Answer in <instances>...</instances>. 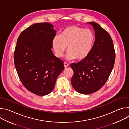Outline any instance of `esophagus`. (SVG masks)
I'll return each mask as SVG.
<instances>
[{"mask_svg":"<svg viewBox=\"0 0 129 129\" xmlns=\"http://www.w3.org/2000/svg\"><path fill=\"white\" fill-rule=\"evenodd\" d=\"M64 65L65 68L67 67L68 66V65H69V64H68L67 63H66V62H64Z\"/></svg>","mask_w":129,"mask_h":129,"instance_id":"obj_1","label":"esophagus"}]
</instances>
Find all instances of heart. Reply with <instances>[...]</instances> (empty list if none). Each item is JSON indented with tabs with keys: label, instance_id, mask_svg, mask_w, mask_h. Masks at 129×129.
<instances>
[{
	"label": "heart",
	"instance_id": "b5f03b06",
	"mask_svg": "<svg viewBox=\"0 0 129 129\" xmlns=\"http://www.w3.org/2000/svg\"><path fill=\"white\" fill-rule=\"evenodd\" d=\"M94 41V35L90 29L71 25L65 28L61 36H55L52 44L57 57H62L68 46L67 59L82 60L91 52Z\"/></svg>",
	"mask_w": 129,
	"mask_h": 129
}]
</instances>
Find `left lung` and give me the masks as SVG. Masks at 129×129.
Masks as SVG:
<instances>
[{
  "label": "left lung",
  "instance_id": "left-lung-1",
  "mask_svg": "<svg viewBox=\"0 0 129 129\" xmlns=\"http://www.w3.org/2000/svg\"><path fill=\"white\" fill-rule=\"evenodd\" d=\"M89 23L95 30L92 50L86 58L70 65L74 71L71 84L77 91L84 94L93 93L105 85L115 60L114 47L110 34L98 23Z\"/></svg>",
  "mask_w": 129,
  "mask_h": 129
}]
</instances>
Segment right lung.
<instances>
[{"instance_id":"1","label":"right lung","mask_w":129,"mask_h":129,"mask_svg":"<svg viewBox=\"0 0 129 129\" xmlns=\"http://www.w3.org/2000/svg\"><path fill=\"white\" fill-rule=\"evenodd\" d=\"M56 34L49 23H35L23 30L17 41L14 60L17 74L23 86L36 95L50 93L64 69L63 62L51 50Z\"/></svg>"}]
</instances>
